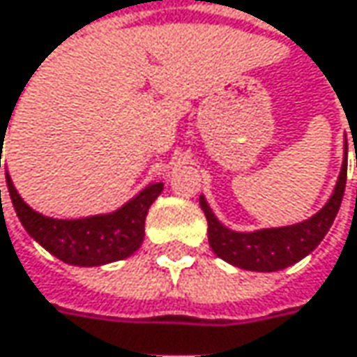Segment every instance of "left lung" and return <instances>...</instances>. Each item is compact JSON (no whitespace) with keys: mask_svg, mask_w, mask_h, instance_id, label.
Returning <instances> with one entry per match:
<instances>
[{"mask_svg":"<svg viewBox=\"0 0 357 357\" xmlns=\"http://www.w3.org/2000/svg\"><path fill=\"white\" fill-rule=\"evenodd\" d=\"M345 179H347V159L341 165L340 178L329 202L314 216L298 225L280 227V229H261L253 233H235L225 225H220L211 206L206 204L204 196H200V206L208 220V243L212 251L220 259L249 272H278L301 261L323 241L329 227L333 225L343 200Z\"/></svg>","mask_w":357,"mask_h":357,"instance_id":"1","label":"left lung"}]
</instances>
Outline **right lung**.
<instances>
[{
    "label": "right lung",
    "mask_w": 357,
    "mask_h": 357,
    "mask_svg": "<svg viewBox=\"0 0 357 357\" xmlns=\"http://www.w3.org/2000/svg\"><path fill=\"white\" fill-rule=\"evenodd\" d=\"M8 130V128H6ZM6 139V132L0 130V141ZM3 149V143H1ZM1 167V151H0ZM8 190L12 204L16 208L17 218L28 231V235L71 266H104L132 255L145 237V218L149 206L163 192V183H149L143 192H139L130 202L112 214H98L75 220H59L43 216L32 211L16 192L12 178L6 174ZM1 202V190H0Z\"/></svg>",
    "instance_id": "right-lung-1"
}]
</instances>
